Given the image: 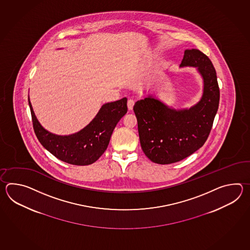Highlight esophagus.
Masks as SVG:
<instances>
[{"label":"esophagus","mask_w":250,"mask_h":250,"mask_svg":"<svg viewBox=\"0 0 250 250\" xmlns=\"http://www.w3.org/2000/svg\"><path fill=\"white\" fill-rule=\"evenodd\" d=\"M127 109H128V111H132L133 106H134V104H135V102L132 99H129L128 101H127Z\"/></svg>","instance_id":"obj_1"}]
</instances>
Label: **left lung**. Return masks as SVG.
I'll use <instances>...</instances> for the list:
<instances>
[{
    "label": "left lung",
    "mask_w": 250,
    "mask_h": 250,
    "mask_svg": "<svg viewBox=\"0 0 250 250\" xmlns=\"http://www.w3.org/2000/svg\"><path fill=\"white\" fill-rule=\"evenodd\" d=\"M180 67H195L203 78L202 97L197 104L176 110L148 96L133 107L142 150L159 165L180 162L203 146L219 106L217 76L210 59L197 49H188Z\"/></svg>",
    "instance_id": "1"
}]
</instances>
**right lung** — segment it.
<instances>
[{"label":"right lung","instance_id":"obj_1","mask_svg":"<svg viewBox=\"0 0 250 250\" xmlns=\"http://www.w3.org/2000/svg\"><path fill=\"white\" fill-rule=\"evenodd\" d=\"M33 127L42 146L56 158L73 165L95 163L104 153L117 123L127 113V98L104 104L86 127L69 136L49 132L38 122L28 97Z\"/></svg>","mask_w":250,"mask_h":250}]
</instances>
